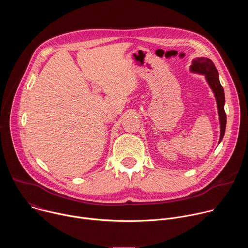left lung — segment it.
<instances>
[{
    "mask_svg": "<svg viewBox=\"0 0 248 248\" xmlns=\"http://www.w3.org/2000/svg\"><path fill=\"white\" fill-rule=\"evenodd\" d=\"M190 73L202 75L205 77V79L210 86L211 90L213 91L216 103H217V109L219 115V122H220V138L219 143L222 141L225 131H226V124H227V116L225 113V92L224 88L222 87L220 80H219V73L214 64L208 58H196L192 60V64L189 67Z\"/></svg>",
    "mask_w": 248,
    "mask_h": 248,
    "instance_id": "8db88e82",
    "label": "left lung"
}]
</instances>
